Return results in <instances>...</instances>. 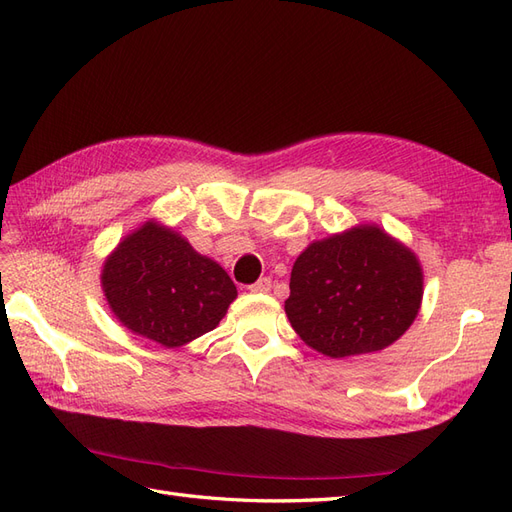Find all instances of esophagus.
<instances>
[{
	"mask_svg": "<svg viewBox=\"0 0 512 512\" xmlns=\"http://www.w3.org/2000/svg\"><path fill=\"white\" fill-rule=\"evenodd\" d=\"M250 290L256 292V294H265V292L271 290V280H269V277H260L256 284L250 286Z\"/></svg>",
	"mask_w": 512,
	"mask_h": 512,
	"instance_id": "esophagus-1",
	"label": "esophagus"
}]
</instances>
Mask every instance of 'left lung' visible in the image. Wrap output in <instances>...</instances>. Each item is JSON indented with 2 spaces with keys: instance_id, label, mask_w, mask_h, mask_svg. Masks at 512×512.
Masks as SVG:
<instances>
[{
  "instance_id": "1",
  "label": "left lung",
  "mask_w": 512,
  "mask_h": 512,
  "mask_svg": "<svg viewBox=\"0 0 512 512\" xmlns=\"http://www.w3.org/2000/svg\"><path fill=\"white\" fill-rule=\"evenodd\" d=\"M423 267L378 224L309 243L294 260L284 303L292 329L316 352L348 359L395 344L423 303Z\"/></svg>"
}]
</instances>
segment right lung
<instances>
[{"label": "right lung", "instance_id": "obj_1", "mask_svg": "<svg viewBox=\"0 0 512 512\" xmlns=\"http://www.w3.org/2000/svg\"><path fill=\"white\" fill-rule=\"evenodd\" d=\"M102 292L113 316L138 337L181 348L218 327L237 286L175 228L147 220L104 258Z\"/></svg>", "mask_w": 512, "mask_h": 512}]
</instances>
